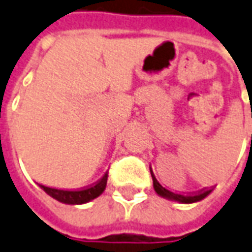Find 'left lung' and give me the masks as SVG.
Returning a JSON list of instances; mask_svg holds the SVG:
<instances>
[{
	"mask_svg": "<svg viewBox=\"0 0 252 252\" xmlns=\"http://www.w3.org/2000/svg\"><path fill=\"white\" fill-rule=\"evenodd\" d=\"M153 185H154L155 192L159 196L164 198V199L174 200V202H178V203H185V205H189V203H195V202H199V200L205 199L206 196L211 194L213 189L206 191H199L195 195H182V194H175V192H171V191L166 190L164 187H162L159 183L157 182V179H153Z\"/></svg>",
	"mask_w": 252,
	"mask_h": 252,
	"instance_id": "left-lung-1",
	"label": "left lung"
}]
</instances>
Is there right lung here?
<instances>
[{
  "mask_svg": "<svg viewBox=\"0 0 252 252\" xmlns=\"http://www.w3.org/2000/svg\"><path fill=\"white\" fill-rule=\"evenodd\" d=\"M106 183H107V173L98 181L94 186L83 189V190H58V189H52V187L39 185L47 195H50L61 203L65 205H83L88 203L90 200L95 199L105 191Z\"/></svg>",
  "mask_w": 252,
  "mask_h": 252,
  "instance_id": "obj_1",
  "label": "right lung"
}]
</instances>
